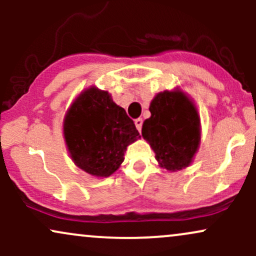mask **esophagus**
Here are the masks:
<instances>
[{"label": "esophagus", "mask_w": 256, "mask_h": 256, "mask_svg": "<svg viewBox=\"0 0 256 256\" xmlns=\"http://www.w3.org/2000/svg\"><path fill=\"white\" fill-rule=\"evenodd\" d=\"M134 125H136V128H137V130L138 131H142V125H143V119L142 118H138V119H136L134 120Z\"/></svg>", "instance_id": "1"}]
</instances>
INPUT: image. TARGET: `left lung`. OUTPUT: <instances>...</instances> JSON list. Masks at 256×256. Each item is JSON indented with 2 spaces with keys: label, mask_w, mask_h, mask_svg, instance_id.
<instances>
[{
  "label": "left lung",
  "mask_w": 256,
  "mask_h": 256,
  "mask_svg": "<svg viewBox=\"0 0 256 256\" xmlns=\"http://www.w3.org/2000/svg\"><path fill=\"white\" fill-rule=\"evenodd\" d=\"M152 116L142 136L155 152L158 166L177 172L192 165L201 142V120L196 104L178 88L158 92L149 106Z\"/></svg>",
  "instance_id": "obj_1"
}]
</instances>
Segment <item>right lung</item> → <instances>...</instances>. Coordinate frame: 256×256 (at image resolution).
I'll return each mask as SVG.
<instances>
[{"instance_id":"obj_1","label":"right lung","mask_w":256,"mask_h":256,"mask_svg":"<svg viewBox=\"0 0 256 256\" xmlns=\"http://www.w3.org/2000/svg\"><path fill=\"white\" fill-rule=\"evenodd\" d=\"M64 137L74 165L98 178L113 174L128 146L140 138L134 122L107 90L90 86L67 110Z\"/></svg>"}]
</instances>
